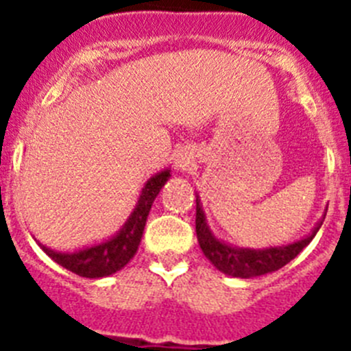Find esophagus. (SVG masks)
<instances>
[{
	"label": "esophagus",
	"instance_id": "1",
	"mask_svg": "<svg viewBox=\"0 0 351 351\" xmlns=\"http://www.w3.org/2000/svg\"><path fill=\"white\" fill-rule=\"evenodd\" d=\"M186 163H188V161H186V160H181V161H179V165H181V167H186Z\"/></svg>",
	"mask_w": 351,
	"mask_h": 351
}]
</instances>
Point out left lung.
<instances>
[{"instance_id": "left-lung-1", "label": "left lung", "mask_w": 351, "mask_h": 351, "mask_svg": "<svg viewBox=\"0 0 351 351\" xmlns=\"http://www.w3.org/2000/svg\"><path fill=\"white\" fill-rule=\"evenodd\" d=\"M322 221L315 226L311 235L306 239H300L297 243L288 244V246L265 247V250H243V247H234L221 243L210 234L207 226L206 216H204L202 206L197 197V218H195V228H197L198 244L202 247L204 255L210 260L214 267L221 271L223 274L234 276V278H255V276L274 272L287 265L290 260L295 258L304 247L308 246L320 230Z\"/></svg>"}]
</instances>
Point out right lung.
<instances>
[{
    "mask_svg": "<svg viewBox=\"0 0 351 351\" xmlns=\"http://www.w3.org/2000/svg\"><path fill=\"white\" fill-rule=\"evenodd\" d=\"M169 178L170 170H163L149 179L142 190L141 198H138L137 207L130 214L128 221L121 228L119 234L105 243L75 251V253H60V251H52L51 247H45L42 244L40 247L56 263H60L61 267L68 269L77 276H82V278H105V276L121 271L137 253L149 210Z\"/></svg>",
    "mask_w": 351,
    "mask_h": 351,
    "instance_id": "1",
    "label": "right lung"
}]
</instances>
